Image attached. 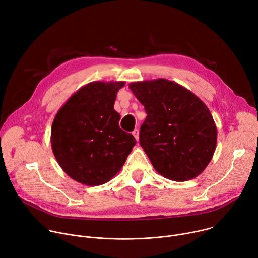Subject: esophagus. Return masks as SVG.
Segmentation results:
<instances>
[{"mask_svg":"<svg viewBox=\"0 0 258 258\" xmlns=\"http://www.w3.org/2000/svg\"><path fill=\"white\" fill-rule=\"evenodd\" d=\"M133 135H134V137L136 138V140H137V141H139V135H140L139 130H137V128H136V130L133 132Z\"/></svg>","mask_w":258,"mask_h":258,"instance_id":"34e87169","label":"esophagus"}]
</instances>
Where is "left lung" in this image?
<instances>
[{"label": "left lung", "instance_id": "left-lung-1", "mask_svg": "<svg viewBox=\"0 0 258 258\" xmlns=\"http://www.w3.org/2000/svg\"><path fill=\"white\" fill-rule=\"evenodd\" d=\"M128 87L147 113L140 145L155 170L174 181L199 175L216 147V125L207 106L191 91L165 79Z\"/></svg>", "mask_w": 258, "mask_h": 258}]
</instances>
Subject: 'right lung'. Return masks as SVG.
Segmentation results:
<instances>
[{
  "mask_svg": "<svg viewBox=\"0 0 258 258\" xmlns=\"http://www.w3.org/2000/svg\"><path fill=\"white\" fill-rule=\"evenodd\" d=\"M124 82H94L73 94L57 112L52 150L64 172L83 185L100 186L119 172L136 139L119 127L114 110Z\"/></svg>",
  "mask_w": 258,
  "mask_h": 258,
  "instance_id": "obj_1",
  "label": "right lung"
}]
</instances>
